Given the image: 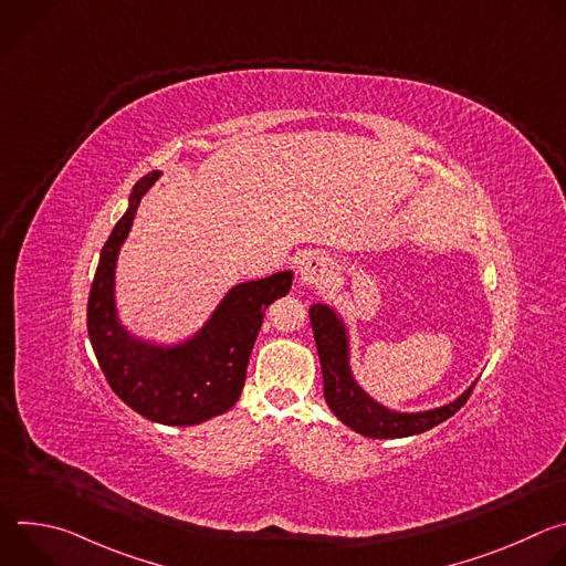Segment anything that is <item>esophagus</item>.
Segmentation results:
<instances>
[{
	"instance_id": "obj_1",
	"label": "esophagus",
	"mask_w": 566,
	"mask_h": 566,
	"mask_svg": "<svg viewBox=\"0 0 566 566\" xmlns=\"http://www.w3.org/2000/svg\"><path fill=\"white\" fill-rule=\"evenodd\" d=\"M300 282L304 286L311 289H325L334 282L336 277V264L334 260L325 258V255H308L302 264H300Z\"/></svg>"
}]
</instances>
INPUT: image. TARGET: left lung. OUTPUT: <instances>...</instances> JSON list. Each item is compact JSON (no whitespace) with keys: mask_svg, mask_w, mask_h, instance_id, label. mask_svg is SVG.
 Segmentation results:
<instances>
[{"mask_svg":"<svg viewBox=\"0 0 566 566\" xmlns=\"http://www.w3.org/2000/svg\"><path fill=\"white\" fill-rule=\"evenodd\" d=\"M308 317L319 356L322 378H325L327 406L347 428L363 437L400 439L421 434L450 419L472 394L474 385H470L457 400L448 402V406L426 412L389 410L356 382L349 367V336L343 317L327 304H313L308 308Z\"/></svg>","mask_w":566,"mask_h":566,"instance_id":"left-lung-1","label":"left lung"}]
</instances>
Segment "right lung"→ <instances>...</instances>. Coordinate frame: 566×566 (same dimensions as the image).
I'll use <instances>...</instances> for the list:
<instances>
[{"mask_svg": "<svg viewBox=\"0 0 566 566\" xmlns=\"http://www.w3.org/2000/svg\"><path fill=\"white\" fill-rule=\"evenodd\" d=\"M160 172L143 177L129 208L105 241L87 304V329L98 365L116 396L140 417L164 426H197L228 412L247 380L264 311L286 295L291 271L232 286L190 340L164 347L132 336L118 319L116 260L143 195Z\"/></svg>", "mask_w": 566, "mask_h": 566, "instance_id": "right-lung-1", "label": "right lung"}]
</instances>
